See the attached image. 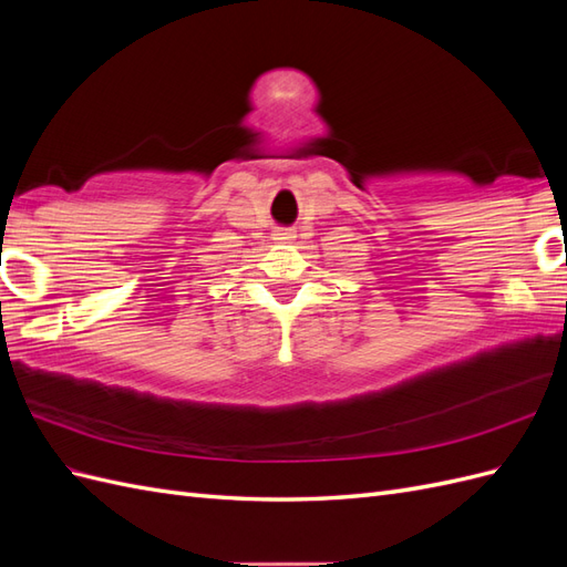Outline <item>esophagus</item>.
<instances>
[{
    "instance_id": "obj_1",
    "label": "esophagus",
    "mask_w": 567,
    "mask_h": 567,
    "mask_svg": "<svg viewBox=\"0 0 567 567\" xmlns=\"http://www.w3.org/2000/svg\"><path fill=\"white\" fill-rule=\"evenodd\" d=\"M274 238H277V241H290V238H293V231H290V229H277Z\"/></svg>"
}]
</instances>
